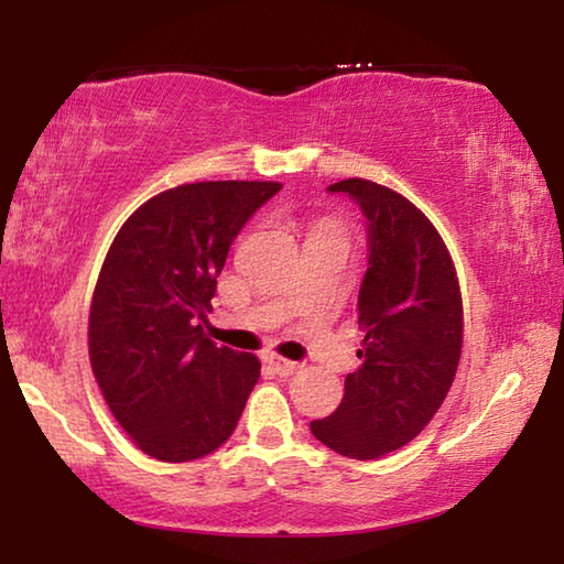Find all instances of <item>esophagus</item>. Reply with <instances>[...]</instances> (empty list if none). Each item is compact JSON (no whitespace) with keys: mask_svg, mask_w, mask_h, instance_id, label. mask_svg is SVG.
Masks as SVG:
<instances>
[{"mask_svg":"<svg viewBox=\"0 0 564 564\" xmlns=\"http://www.w3.org/2000/svg\"><path fill=\"white\" fill-rule=\"evenodd\" d=\"M265 362H269V366H271L279 376H291V373H295V370H299V362H295V360H285V358H281V356H269V358H265Z\"/></svg>","mask_w":564,"mask_h":564,"instance_id":"obj_1","label":"esophagus"}]
</instances>
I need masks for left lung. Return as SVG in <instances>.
<instances>
[{"label":"left lung","instance_id":"8db88e82","mask_svg":"<svg viewBox=\"0 0 564 564\" xmlns=\"http://www.w3.org/2000/svg\"><path fill=\"white\" fill-rule=\"evenodd\" d=\"M366 216L368 265L356 318L360 366L336 413L311 433L352 460L393 453L431 423L453 386L463 348V299L441 234L423 212L366 178L328 186Z\"/></svg>","mask_w":564,"mask_h":564}]
</instances>
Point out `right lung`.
Segmentation results:
<instances>
[{
    "label": "right lung",
    "instance_id": "1",
    "mask_svg": "<svg viewBox=\"0 0 564 564\" xmlns=\"http://www.w3.org/2000/svg\"><path fill=\"white\" fill-rule=\"evenodd\" d=\"M279 191L275 181L169 188L113 238L91 299V370L119 425L156 460L216 451L259 383V358L218 348L202 323L234 238Z\"/></svg>",
    "mask_w": 564,
    "mask_h": 564
}]
</instances>
